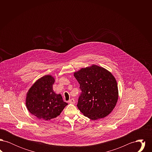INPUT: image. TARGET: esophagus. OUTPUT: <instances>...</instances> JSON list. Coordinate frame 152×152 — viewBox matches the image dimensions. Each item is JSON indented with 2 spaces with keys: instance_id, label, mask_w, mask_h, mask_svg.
I'll use <instances>...</instances> for the list:
<instances>
[{
  "instance_id": "obj_1",
  "label": "esophagus",
  "mask_w": 152,
  "mask_h": 152,
  "mask_svg": "<svg viewBox=\"0 0 152 152\" xmlns=\"http://www.w3.org/2000/svg\"><path fill=\"white\" fill-rule=\"evenodd\" d=\"M69 104H74L75 103V100L73 99H70L69 101H68Z\"/></svg>"
}]
</instances>
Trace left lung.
<instances>
[{
  "label": "left lung",
  "mask_w": 152,
  "mask_h": 152,
  "mask_svg": "<svg viewBox=\"0 0 152 152\" xmlns=\"http://www.w3.org/2000/svg\"><path fill=\"white\" fill-rule=\"evenodd\" d=\"M81 91L77 104L80 111L96 120L108 115L118 100V87L114 76L105 69L93 65L74 73Z\"/></svg>",
  "instance_id": "8db88e82"
}]
</instances>
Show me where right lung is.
Here are the masks:
<instances>
[{"label":"right lung","mask_w":152,"mask_h":152,"mask_svg":"<svg viewBox=\"0 0 152 152\" xmlns=\"http://www.w3.org/2000/svg\"><path fill=\"white\" fill-rule=\"evenodd\" d=\"M54 83L53 77L45 75L36 81L27 95L28 110L41 120H48L56 117L68 105L60 94L53 92L52 86Z\"/></svg>","instance_id":"1"}]
</instances>
